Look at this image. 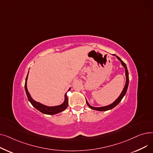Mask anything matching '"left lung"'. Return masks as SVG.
<instances>
[{
    "mask_svg": "<svg viewBox=\"0 0 153 153\" xmlns=\"http://www.w3.org/2000/svg\"><path fill=\"white\" fill-rule=\"evenodd\" d=\"M113 55H115V54H113ZM116 57L117 58V59L118 60H120V61H121L122 62V65L125 68V75H126V84H125V85L123 88V90L122 91V92L121 93V94H120V95L118 97V98L114 102L112 103L111 104H110V105H107V106H105V107H92L91 105H89V103H88V102L86 100V103L87 104V105L89 106L91 108L93 109V110H98V111H107V110H111L113 108H114L115 107H116L118 104L120 102V101L122 100V99H123V97L125 96V95L126 94V91H127V89H128V83H129V77H128V69H127V68H126V66L125 63L120 59L118 56L115 55Z\"/></svg>",
    "mask_w": 153,
    "mask_h": 153,
    "instance_id": "obj_1",
    "label": "left lung"
}]
</instances>
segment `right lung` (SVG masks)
Wrapping results in <instances>:
<instances>
[{
    "mask_svg": "<svg viewBox=\"0 0 153 153\" xmlns=\"http://www.w3.org/2000/svg\"><path fill=\"white\" fill-rule=\"evenodd\" d=\"M28 75L26 77L25 79V92L27 95V97L30 102L31 103V105H33L35 108H36L39 111H41L42 113L46 115H55L56 114H58L59 112H61L65 110L68 105V99L67 97L66 94H65V95H64V97H65V100H64V102L63 103H62L60 105L58 106H54V107H48L46 105H43V104L40 103L39 102H37L35 101L31 97V96L28 91L27 89V79H28ZM71 89V88L69 89V91Z\"/></svg>",
    "mask_w": 153,
    "mask_h": 153,
    "instance_id": "1",
    "label": "right lung"
}]
</instances>
